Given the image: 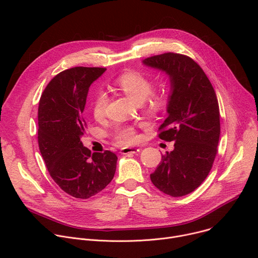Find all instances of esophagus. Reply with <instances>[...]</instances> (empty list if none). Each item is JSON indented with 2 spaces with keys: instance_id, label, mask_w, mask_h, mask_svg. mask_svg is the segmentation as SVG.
<instances>
[{
  "instance_id": "1",
  "label": "esophagus",
  "mask_w": 258,
  "mask_h": 258,
  "mask_svg": "<svg viewBox=\"0 0 258 258\" xmlns=\"http://www.w3.org/2000/svg\"><path fill=\"white\" fill-rule=\"evenodd\" d=\"M139 152H140V150H139V148H136V147H123L120 153H121V155H128V154L135 155V154H137Z\"/></svg>"
}]
</instances>
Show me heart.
<instances>
[{
  "label": "heart",
  "instance_id": "1",
  "mask_svg": "<svg viewBox=\"0 0 258 258\" xmlns=\"http://www.w3.org/2000/svg\"><path fill=\"white\" fill-rule=\"evenodd\" d=\"M116 85L123 91L127 96L137 103H141L148 98V102L153 108H160L163 106L164 102L160 97L151 95L153 92V85L151 79L146 75L137 72L128 71L119 75L116 78ZM107 103V97L104 92L100 91L95 96L92 113L95 119H101L105 113V106ZM115 139L121 145H130L137 142L138 136L136 132L132 127H121L115 133Z\"/></svg>",
  "mask_w": 258,
  "mask_h": 258
}]
</instances>
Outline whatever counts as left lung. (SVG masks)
Returning a JSON list of instances; mask_svg holds the SVG:
<instances>
[{
	"mask_svg": "<svg viewBox=\"0 0 258 258\" xmlns=\"http://www.w3.org/2000/svg\"><path fill=\"white\" fill-rule=\"evenodd\" d=\"M142 63L169 78L168 116L159 128V138L175 141L173 151L162 156L151 180L160 191L183 197L207 178L218 153V98L205 72L190 57L169 52L145 58Z\"/></svg>",
	"mask_w": 258,
	"mask_h": 258,
	"instance_id": "1",
	"label": "left lung"
}]
</instances>
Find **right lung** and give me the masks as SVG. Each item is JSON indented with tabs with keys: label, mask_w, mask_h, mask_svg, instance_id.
I'll return each mask as SVG.
<instances>
[{
	"label": "right lung",
	"mask_w": 258,
	"mask_h": 258,
	"mask_svg": "<svg viewBox=\"0 0 258 258\" xmlns=\"http://www.w3.org/2000/svg\"><path fill=\"white\" fill-rule=\"evenodd\" d=\"M106 69L75 67L54 77L38 106V146L51 178L64 192L89 199L113 180L117 156L91 153L81 137L87 127L84 111L91 85Z\"/></svg>",
	"instance_id": "add662e5"
}]
</instances>
